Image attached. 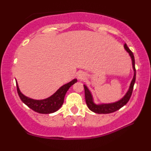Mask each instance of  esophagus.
Wrapping results in <instances>:
<instances>
[{"label":"esophagus","instance_id":"1","mask_svg":"<svg viewBox=\"0 0 151 151\" xmlns=\"http://www.w3.org/2000/svg\"><path fill=\"white\" fill-rule=\"evenodd\" d=\"M77 77H78V79H80V80H83V79L86 78V74H85L84 72H79V73H78Z\"/></svg>","mask_w":151,"mask_h":151}]
</instances>
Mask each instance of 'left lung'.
Wrapping results in <instances>:
<instances>
[{"label":"left lung","instance_id":"left-lung-1","mask_svg":"<svg viewBox=\"0 0 151 151\" xmlns=\"http://www.w3.org/2000/svg\"><path fill=\"white\" fill-rule=\"evenodd\" d=\"M124 48L129 54L132 60V65H133V68L134 71V78L132 79V82H131L129 88L127 93H126L124 97L122 98L121 100H119L117 102L113 103H109V104H101V105H96L93 103V98H92L91 93L89 91V90L88 89V88L83 85L84 87V92H85V100H86V103L88 108L90 109L91 111H93L96 113L99 114H108V113H111V112H115L117 110L122 108L124 105H125L127 103H128V101H129L131 96L132 94V91H133L134 88V85L136 81V69H135V60H134V56L133 52H132V50L128 48V46H127V44H124Z\"/></svg>","mask_w":151,"mask_h":151}]
</instances>
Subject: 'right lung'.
<instances>
[{
  "instance_id": "add662e5",
  "label": "right lung",
  "mask_w": 151,
  "mask_h": 151,
  "mask_svg": "<svg viewBox=\"0 0 151 151\" xmlns=\"http://www.w3.org/2000/svg\"><path fill=\"white\" fill-rule=\"evenodd\" d=\"M77 81V79H74L70 82L63 85L55 92L53 95L43 100H34L29 99L21 93L17 83V91L18 95L20 98L21 101L27 105L29 108L34 111L41 114H49L57 111L61 108L64 103L65 96L70 87Z\"/></svg>"
}]
</instances>
